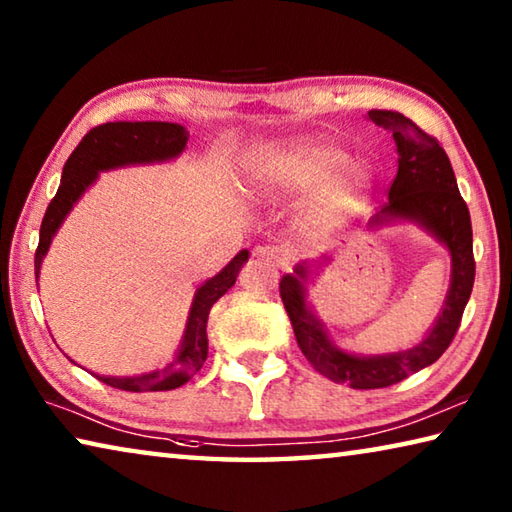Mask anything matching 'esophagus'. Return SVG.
<instances>
[{
	"label": "esophagus",
	"mask_w": 512,
	"mask_h": 512,
	"mask_svg": "<svg viewBox=\"0 0 512 512\" xmlns=\"http://www.w3.org/2000/svg\"><path fill=\"white\" fill-rule=\"evenodd\" d=\"M253 255L259 257V259H266V262L273 264V266L282 264V250L275 248V246H257L253 250Z\"/></svg>",
	"instance_id": "esophagus-1"
}]
</instances>
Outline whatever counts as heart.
<instances>
[{"label":"heart","instance_id":"obj_1","mask_svg":"<svg viewBox=\"0 0 512 512\" xmlns=\"http://www.w3.org/2000/svg\"><path fill=\"white\" fill-rule=\"evenodd\" d=\"M248 185L257 194L291 196L311 189L305 212L314 223L334 221L366 194L370 171L348 160L339 144L325 137H300L259 149L248 162Z\"/></svg>","mask_w":512,"mask_h":512}]
</instances>
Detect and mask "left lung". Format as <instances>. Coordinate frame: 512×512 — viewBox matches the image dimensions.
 Returning a JSON list of instances; mask_svg holds the SVG:
<instances>
[{"label": "left lung", "mask_w": 512, "mask_h": 512, "mask_svg": "<svg viewBox=\"0 0 512 512\" xmlns=\"http://www.w3.org/2000/svg\"><path fill=\"white\" fill-rule=\"evenodd\" d=\"M368 119L393 133L397 153V176L388 192V203L372 216L368 225L381 228L397 221L418 225L447 250L452 273L443 309L424 339L409 350L386 354H354L329 339L325 323L307 298V284L332 255L325 253L316 262H300L293 273L282 275L280 296L302 354L320 375L361 391L397 384L438 361L461 325L463 309L474 287L470 212L458 192L445 149L400 112L370 110Z\"/></svg>", "instance_id": "1"}]
</instances>
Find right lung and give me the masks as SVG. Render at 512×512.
<instances>
[{"mask_svg":"<svg viewBox=\"0 0 512 512\" xmlns=\"http://www.w3.org/2000/svg\"><path fill=\"white\" fill-rule=\"evenodd\" d=\"M187 140V128L171 124V121H108V124L92 128L67 158L58 192L47 207L45 219H42L36 250V282L40 277L42 259L49 253V246L60 225L74 210V205L81 201V196L97 183L99 173L137 167V164L171 162L185 151ZM248 257L246 248L239 250L228 266L221 268L210 280L198 284L187 314L183 339H180L178 350L173 352V361L167 363V368H155L131 377L94 375V372L92 375L103 384L131 393L173 391V388L187 384L207 359V316H210V309L223 293L235 287L237 275L241 266L248 262Z\"/></svg>","mask_w":512,"mask_h":512,"instance_id":"obj_1","label":"right lung"}]
</instances>
